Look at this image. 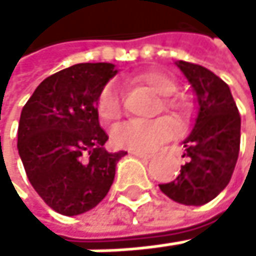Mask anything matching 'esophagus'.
Wrapping results in <instances>:
<instances>
[{"label": "esophagus", "instance_id": "esophagus-1", "mask_svg": "<svg viewBox=\"0 0 256 256\" xmlns=\"http://www.w3.org/2000/svg\"><path fill=\"white\" fill-rule=\"evenodd\" d=\"M130 154L132 155H135V156H138V158H142V160H150L154 155L152 154H146V152H136V150H130Z\"/></svg>", "mask_w": 256, "mask_h": 256}]
</instances>
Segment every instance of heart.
I'll return each instance as SVG.
<instances>
[{
  "instance_id": "obj_1",
  "label": "heart",
  "mask_w": 256,
  "mask_h": 256,
  "mask_svg": "<svg viewBox=\"0 0 256 256\" xmlns=\"http://www.w3.org/2000/svg\"><path fill=\"white\" fill-rule=\"evenodd\" d=\"M136 81L146 84L150 90L156 95L164 96L162 107L166 112H169L175 120L181 121L189 114V104L182 100L172 98V95L178 90L176 81L164 72L152 70L136 76ZM96 110L100 118L104 122H114L120 120L122 114L121 95L116 84L110 82L104 86L98 100H96ZM174 135V124L167 120H155V121H138L132 120L120 124L112 132V140L118 147L122 149H130L136 152H149L154 150L156 146L167 141Z\"/></svg>"
}]
</instances>
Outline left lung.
Returning a JSON list of instances; mask_svg holds the SVG:
<instances>
[{
  "mask_svg": "<svg viewBox=\"0 0 256 256\" xmlns=\"http://www.w3.org/2000/svg\"><path fill=\"white\" fill-rule=\"evenodd\" d=\"M196 96L198 112L190 135L182 141L188 162L175 181L160 184L170 200L184 206L212 201L229 184L240 154L241 116L229 86L209 68L176 61Z\"/></svg>",
  "mask_w": 256,
  "mask_h": 256,
  "instance_id": "1",
  "label": "left lung"
}]
</instances>
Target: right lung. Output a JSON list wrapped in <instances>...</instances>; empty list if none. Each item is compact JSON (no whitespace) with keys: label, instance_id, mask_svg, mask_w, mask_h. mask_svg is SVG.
<instances>
[{"label":"right lung","instance_id":"obj_1","mask_svg":"<svg viewBox=\"0 0 256 256\" xmlns=\"http://www.w3.org/2000/svg\"><path fill=\"white\" fill-rule=\"evenodd\" d=\"M115 64L82 62L47 76L21 110L18 154L36 194L55 212L74 216L109 192L127 152L104 149L96 100Z\"/></svg>","mask_w":256,"mask_h":256}]
</instances>
